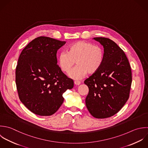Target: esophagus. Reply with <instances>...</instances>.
I'll list each match as a JSON object with an SVG mask.
<instances>
[{
    "instance_id": "esophagus-1",
    "label": "esophagus",
    "mask_w": 148,
    "mask_h": 148,
    "mask_svg": "<svg viewBox=\"0 0 148 148\" xmlns=\"http://www.w3.org/2000/svg\"><path fill=\"white\" fill-rule=\"evenodd\" d=\"M74 84L76 85H79L81 84V82L79 81H74Z\"/></svg>"
}]
</instances>
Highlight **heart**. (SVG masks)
Wrapping results in <instances>:
<instances>
[{
  "label": "heart",
  "instance_id": "1",
  "mask_svg": "<svg viewBox=\"0 0 148 148\" xmlns=\"http://www.w3.org/2000/svg\"><path fill=\"white\" fill-rule=\"evenodd\" d=\"M104 59V50L99 45L90 42L78 41L70 45L67 52L59 55V66L64 72L68 73L74 66H77L70 73L74 79H81L88 73L93 74L101 67Z\"/></svg>",
  "mask_w": 148,
  "mask_h": 148
}]
</instances>
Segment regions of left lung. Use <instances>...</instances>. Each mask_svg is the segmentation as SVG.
Wrapping results in <instances>:
<instances>
[{
  "instance_id": "obj_1",
  "label": "left lung",
  "mask_w": 148,
  "mask_h": 148,
  "mask_svg": "<svg viewBox=\"0 0 148 148\" xmlns=\"http://www.w3.org/2000/svg\"><path fill=\"white\" fill-rule=\"evenodd\" d=\"M93 39L103 46L104 59L100 69L84 81L89 88L85 103L93 117L104 119L118 112L129 99L132 70L126 54L114 41Z\"/></svg>"
}]
</instances>
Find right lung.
Wrapping results in <instances>:
<instances>
[{
  "label": "right lung",
  "instance_id": "add662e5",
  "mask_svg": "<svg viewBox=\"0 0 148 148\" xmlns=\"http://www.w3.org/2000/svg\"><path fill=\"white\" fill-rule=\"evenodd\" d=\"M66 43L41 36L21 52L15 70V82L21 101L40 116L55 114L64 101L63 93L74 86L57 64V51Z\"/></svg>",
  "mask_w": 148,
  "mask_h": 148
}]
</instances>
